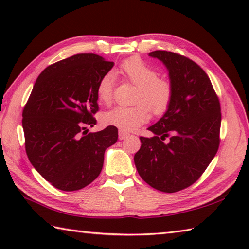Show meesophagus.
Instances as JSON below:
<instances>
[{
  "label": "esophagus",
  "instance_id": "1",
  "mask_svg": "<svg viewBox=\"0 0 249 249\" xmlns=\"http://www.w3.org/2000/svg\"><path fill=\"white\" fill-rule=\"evenodd\" d=\"M129 136V134L128 133H126V131H124V130H119V139L120 140H123V139H125V138H127V137Z\"/></svg>",
  "mask_w": 249,
  "mask_h": 249
}]
</instances>
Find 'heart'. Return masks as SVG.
<instances>
[{
	"label": "heart",
	"instance_id": "b5f03b06",
	"mask_svg": "<svg viewBox=\"0 0 249 249\" xmlns=\"http://www.w3.org/2000/svg\"><path fill=\"white\" fill-rule=\"evenodd\" d=\"M118 72L126 81L137 86L133 107L118 106L102 115V121L124 130L137 129L150 119V110L154 114H161L169 108L173 97L172 83L166 78L158 77L157 71L141 60L130 56L121 63ZM114 79L106 73L98 81L97 98L100 103L109 105L112 102Z\"/></svg>",
	"mask_w": 249,
	"mask_h": 249
}]
</instances>
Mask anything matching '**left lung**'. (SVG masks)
<instances>
[{
  "instance_id": "left-lung-1",
  "label": "left lung",
  "mask_w": 249,
  "mask_h": 249,
  "mask_svg": "<svg viewBox=\"0 0 249 249\" xmlns=\"http://www.w3.org/2000/svg\"><path fill=\"white\" fill-rule=\"evenodd\" d=\"M169 71L173 97L167 112L140 137L134 160L144 182L163 193L189 187L202 176L218 151L221 112L219 98L209 76L182 54L156 50Z\"/></svg>"
}]
</instances>
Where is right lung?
Returning a JSON list of instances; mask_svg holds the SVG:
<instances>
[{
  "label": "right lung",
  "instance_id": "1",
  "mask_svg": "<svg viewBox=\"0 0 249 249\" xmlns=\"http://www.w3.org/2000/svg\"><path fill=\"white\" fill-rule=\"evenodd\" d=\"M94 53H80L51 64L41 71L22 111L25 152L46 181L73 192L96 178L107 147L118 140V128L97 133L96 88L113 67Z\"/></svg>",
  "mask_w": 249,
  "mask_h": 249
}]
</instances>
